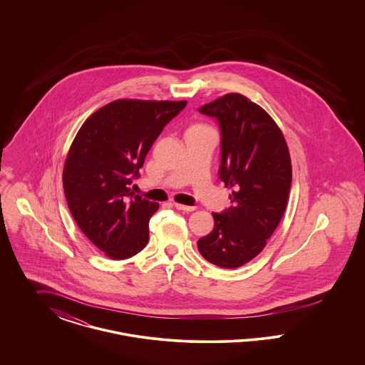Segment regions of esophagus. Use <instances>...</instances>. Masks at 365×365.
Segmentation results:
<instances>
[{
    "label": "esophagus",
    "instance_id": "esophagus-1",
    "mask_svg": "<svg viewBox=\"0 0 365 365\" xmlns=\"http://www.w3.org/2000/svg\"><path fill=\"white\" fill-rule=\"evenodd\" d=\"M174 207L176 209H179V210H185V212H192L195 207H189V205H182V204H176L175 202Z\"/></svg>",
    "mask_w": 365,
    "mask_h": 365
}]
</instances>
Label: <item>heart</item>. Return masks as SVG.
<instances>
[{
    "label": "heart",
    "mask_w": 365,
    "mask_h": 365,
    "mask_svg": "<svg viewBox=\"0 0 365 365\" xmlns=\"http://www.w3.org/2000/svg\"><path fill=\"white\" fill-rule=\"evenodd\" d=\"M198 127H201V125H194V127H191V128H198Z\"/></svg>",
    "instance_id": "heart-1"
}]
</instances>
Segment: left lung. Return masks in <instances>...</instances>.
<instances>
[{
	"instance_id": "left-lung-1",
	"label": "left lung",
	"mask_w": 365,
	"mask_h": 365,
	"mask_svg": "<svg viewBox=\"0 0 365 365\" xmlns=\"http://www.w3.org/2000/svg\"><path fill=\"white\" fill-rule=\"evenodd\" d=\"M220 128L219 176L231 207L212 213L215 228L198 240L202 257L222 268L255 259L277 230L292 186V161L277 123L245 96L231 93L198 109Z\"/></svg>"
}]
</instances>
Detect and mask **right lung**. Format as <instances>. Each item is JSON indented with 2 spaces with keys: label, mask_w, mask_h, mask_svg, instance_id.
<instances>
[{
  "label": "right lung",
  "mask_w": 365,
  "mask_h": 365,
  "mask_svg": "<svg viewBox=\"0 0 365 365\" xmlns=\"http://www.w3.org/2000/svg\"><path fill=\"white\" fill-rule=\"evenodd\" d=\"M186 101L118 100L94 112L73 139L63 185L72 217L113 260L139 253L149 241L158 204L131 191L145 157Z\"/></svg>",
  "instance_id": "add662e5"
}]
</instances>
